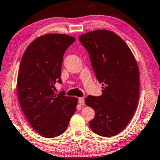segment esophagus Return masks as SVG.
Segmentation results:
<instances>
[{"instance_id":"1","label":"esophagus","mask_w":160,"mask_h":160,"mask_svg":"<svg viewBox=\"0 0 160 160\" xmlns=\"http://www.w3.org/2000/svg\"><path fill=\"white\" fill-rule=\"evenodd\" d=\"M78 102L80 105H85V99L83 98H80L78 99Z\"/></svg>"}]
</instances>
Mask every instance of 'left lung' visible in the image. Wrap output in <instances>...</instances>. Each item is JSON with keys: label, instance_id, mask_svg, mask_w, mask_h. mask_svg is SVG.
<instances>
[{"label": "left lung", "instance_id": "1", "mask_svg": "<svg viewBox=\"0 0 160 160\" xmlns=\"http://www.w3.org/2000/svg\"><path fill=\"white\" fill-rule=\"evenodd\" d=\"M79 41L103 86L102 95L85 99L95 112L90 128L98 135L115 136L128 125L138 104L139 72L135 58L125 42L110 30L87 32L80 35Z\"/></svg>", "mask_w": 160, "mask_h": 160}]
</instances>
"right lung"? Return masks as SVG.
Listing matches in <instances>:
<instances>
[{
  "label": "right lung",
  "mask_w": 160,
  "mask_h": 160,
  "mask_svg": "<svg viewBox=\"0 0 160 160\" xmlns=\"http://www.w3.org/2000/svg\"><path fill=\"white\" fill-rule=\"evenodd\" d=\"M64 34H47L33 40L25 50L20 64L17 94L25 118L44 138L64 132L76 111L78 99L55 92L61 83V67L65 50L75 42Z\"/></svg>",
  "instance_id": "obj_1"
}]
</instances>
